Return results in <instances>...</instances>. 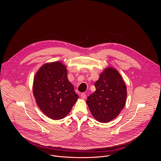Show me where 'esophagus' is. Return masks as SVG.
I'll return each mask as SVG.
<instances>
[{
  "label": "esophagus",
  "instance_id": "obj_1",
  "mask_svg": "<svg viewBox=\"0 0 161 161\" xmlns=\"http://www.w3.org/2000/svg\"><path fill=\"white\" fill-rule=\"evenodd\" d=\"M80 97H81V98H82V99H84V98H86V94L85 93H81Z\"/></svg>",
  "mask_w": 161,
  "mask_h": 161
}]
</instances>
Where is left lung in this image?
Wrapping results in <instances>:
<instances>
[{
  "label": "left lung",
  "instance_id": "8db88e82",
  "mask_svg": "<svg viewBox=\"0 0 161 161\" xmlns=\"http://www.w3.org/2000/svg\"><path fill=\"white\" fill-rule=\"evenodd\" d=\"M95 87L96 91L88 97L87 103L97 121L109 122L124 108L127 96L125 84L116 69L108 68L100 74Z\"/></svg>",
  "mask_w": 161,
  "mask_h": 161
}]
</instances>
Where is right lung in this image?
<instances>
[{
    "label": "right lung",
    "instance_id": "add662e5",
    "mask_svg": "<svg viewBox=\"0 0 161 161\" xmlns=\"http://www.w3.org/2000/svg\"><path fill=\"white\" fill-rule=\"evenodd\" d=\"M67 75L64 64L54 62L44 64L35 76L33 91L36 102L52 119L64 118L79 98Z\"/></svg>",
    "mask_w": 161,
    "mask_h": 161
}]
</instances>
